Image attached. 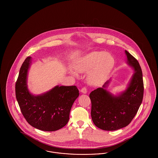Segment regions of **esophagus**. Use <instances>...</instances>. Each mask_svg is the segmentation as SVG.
<instances>
[{
	"instance_id": "34e87169",
	"label": "esophagus",
	"mask_w": 158,
	"mask_h": 158,
	"mask_svg": "<svg viewBox=\"0 0 158 158\" xmlns=\"http://www.w3.org/2000/svg\"><path fill=\"white\" fill-rule=\"evenodd\" d=\"M81 92L83 94H86L87 93V89L86 88H83L81 89Z\"/></svg>"
}]
</instances>
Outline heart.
Listing matches in <instances>:
<instances>
[{
  "mask_svg": "<svg viewBox=\"0 0 158 158\" xmlns=\"http://www.w3.org/2000/svg\"><path fill=\"white\" fill-rule=\"evenodd\" d=\"M113 56L103 51H94L80 58L75 63V68L78 72H87L88 82L92 85L101 83L110 73L114 65ZM73 75L76 73L70 70Z\"/></svg>",
  "mask_w": 158,
  "mask_h": 158,
  "instance_id": "1",
  "label": "heart"
}]
</instances>
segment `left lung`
Wrapping results in <instances>:
<instances>
[{
  "label": "left lung",
  "mask_w": 158,
  "mask_h": 158,
  "mask_svg": "<svg viewBox=\"0 0 158 158\" xmlns=\"http://www.w3.org/2000/svg\"><path fill=\"white\" fill-rule=\"evenodd\" d=\"M127 63L135 72L126 89L114 95L106 90L111 79L89 94L91 117L100 129L114 131L128 125L137 113L143 95L142 72L139 62L128 51H125Z\"/></svg>",
  "instance_id": "8db88e82"
}]
</instances>
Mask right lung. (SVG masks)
Instances as JSON below:
<instances>
[{
    "instance_id": "1",
    "label": "right lung",
    "mask_w": 158,
    "mask_h": 158,
    "mask_svg": "<svg viewBox=\"0 0 158 158\" xmlns=\"http://www.w3.org/2000/svg\"><path fill=\"white\" fill-rule=\"evenodd\" d=\"M31 57L23 63L16 83V97L21 111L33 127L45 131H54L64 127L69 120V114L75 100L79 96L75 86H56L40 95L28 90L27 77Z\"/></svg>"
}]
</instances>
